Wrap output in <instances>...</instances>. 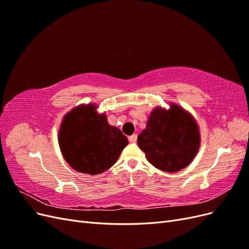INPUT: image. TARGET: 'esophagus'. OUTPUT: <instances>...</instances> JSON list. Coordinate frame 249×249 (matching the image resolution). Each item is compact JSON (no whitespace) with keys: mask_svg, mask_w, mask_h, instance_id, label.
<instances>
[{"mask_svg":"<svg viewBox=\"0 0 249 249\" xmlns=\"http://www.w3.org/2000/svg\"><path fill=\"white\" fill-rule=\"evenodd\" d=\"M137 140V135L136 134H133L132 136H129V141L130 142H136Z\"/></svg>","mask_w":249,"mask_h":249,"instance_id":"obj_1","label":"esophagus"}]
</instances>
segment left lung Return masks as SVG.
<instances>
[{
    "mask_svg": "<svg viewBox=\"0 0 249 249\" xmlns=\"http://www.w3.org/2000/svg\"><path fill=\"white\" fill-rule=\"evenodd\" d=\"M138 146L158 169L176 172L185 168L196 155L200 136L194 118L180 107L156 108L138 136Z\"/></svg>",
    "mask_w": 249,
    "mask_h": 249,
    "instance_id": "1",
    "label": "left lung"
}]
</instances>
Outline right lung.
Segmentation results:
<instances>
[{
    "label": "right lung",
    "mask_w": 249,
    "mask_h": 249,
    "mask_svg": "<svg viewBox=\"0 0 249 249\" xmlns=\"http://www.w3.org/2000/svg\"><path fill=\"white\" fill-rule=\"evenodd\" d=\"M127 143L122 131L110 125L94 105L79 106L67 113L59 131V145L66 162L91 176L112 167Z\"/></svg>",
    "instance_id": "1"
}]
</instances>
